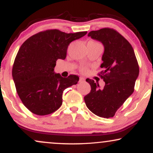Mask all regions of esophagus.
Masks as SVG:
<instances>
[{"mask_svg": "<svg viewBox=\"0 0 153 153\" xmlns=\"http://www.w3.org/2000/svg\"><path fill=\"white\" fill-rule=\"evenodd\" d=\"M83 81H85V79L83 78V77H80V79H79V82L81 83L83 82Z\"/></svg>", "mask_w": 153, "mask_h": 153, "instance_id": "1", "label": "esophagus"}]
</instances>
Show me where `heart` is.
Segmentation results:
<instances>
[{
    "label": "heart",
    "instance_id": "heart-1",
    "mask_svg": "<svg viewBox=\"0 0 153 153\" xmlns=\"http://www.w3.org/2000/svg\"><path fill=\"white\" fill-rule=\"evenodd\" d=\"M83 70H85V69H83Z\"/></svg>",
    "mask_w": 153,
    "mask_h": 153
}]
</instances>
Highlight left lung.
I'll list each match as a JSON object with an SVG mask.
<instances>
[{"label": "left lung", "mask_w": 153, "mask_h": 153, "mask_svg": "<svg viewBox=\"0 0 153 153\" xmlns=\"http://www.w3.org/2000/svg\"><path fill=\"white\" fill-rule=\"evenodd\" d=\"M88 36L103 45L101 76L103 88L91 79H86L91 90L84 97L88 109L102 118H111L134 92L139 68L134 49L125 37L114 29L91 31Z\"/></svg>", "instance_id": "1"}]
</instances>
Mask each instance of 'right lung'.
Masks as SVG:
<instances>
[{"label": "right lung", "mask_w": 153, "mask_h": 153, "mask_svg": "<svg viewBox=\"0 0 153 153\" xmlns=\"http://www.w3.org/2000/svg\"><path fill=\"white\" fill-rule=\"evenodd\" d=\"M86 33L48 30L33 35L21 46L12 78L19 97L33 114L45 116L56 111L62 105L64 90L79 81L76 75L63 78L54 68L58 59H65L70 43Z\"/></svg>", "instance_id": "add662e5"}]
</instances>
